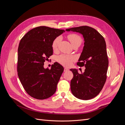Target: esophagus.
<instances>
[{
	"label": "esophagus",
	"instance_id": "esophagus-1",
	"mask_svg": "<svg viewBox=\"0 0 125 125\" xmlns=\"http://www.w3.org/2000/svg\"><path fill=\"white\" fill-rule=\"evenodd\" d=\"M69 71L68 68H64V72H67V71Z\"/></svg>",
	"mask_w": 125,
	"mask_h": 125
}]
</instances>
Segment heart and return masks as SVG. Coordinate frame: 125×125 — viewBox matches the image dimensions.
Instances as JSON below:
<instances>
[{
  "mask_svg": "<svg viewBox=\"0 0 125 125\" xmlns=\"http://www.w3.org/2000/svg\"><path fill=\"white\" fill-rule=\"evenodd\" d=\"M67 38L68 39L73 47L74 46H80L82 42V39L81 36L77 34H70L67 35ZM60 41V37H57L52 41V47L54 51L55 52L57 51ZM74 58L73 57V56L65 54L60 55L57 57V61L60 64H61L62 65L66 67L70 66L71 63L74 61Z\"/></svg>",
  "mask_w": 125,
  "mask_h": 125,
  "instance_id": "1",
  "label": "heart"
}]
</instances>
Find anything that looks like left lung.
<instances>
[{"label":"left lung","instance_id":"left-lung-1","mask_svg":"<svg viewBox=\"0 0 125 125\" xmlns=\"http://www.w3.org/2000/svg\"><path fill=\"white\" fill-rule=\"evenodd\" d=\"M82 34L84 46L77 65L85 67L82 74L71 69L73 77L70 82L72 93L78 99L88 100L96 96L101 91L107 78L108 59L103 36L95 29L81 26L66 29Z\"/></svg>","mask_w":125,"mask_h":125}]
</instances>
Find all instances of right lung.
<instances>
[{"label": "right lung", "mask_w": 125, "mask_h": 125, "mask_svg": "<svg viewBox=\"0 0 125 125\" xmlns=\"http://www.w3.org/2000/svg\"><path fill=\"white\" fill-rule=\"evenodd\" d=\"M65 32L40 26L29 31L21 39L18 50L17 71L24 89L29 95L44 100L55 93L63 71L58 62L51 69L44 68V62L53 53L52 42Z\"/></svg>", "instance_id": "1"}]
</instances>
